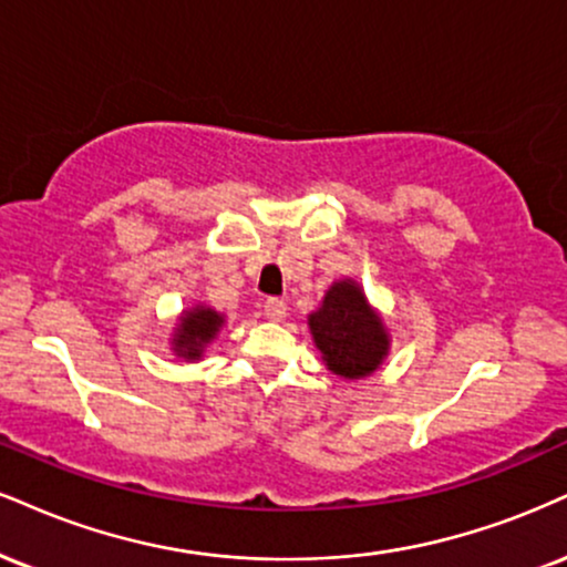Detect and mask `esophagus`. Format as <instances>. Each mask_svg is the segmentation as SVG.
Listing matches in <instances>:
<instances>
[{"instance_id":"obj_1","label":"esophagus","mask_w":567,"mask_h":567,"mask_svg":"<svg viewBox=\"0 0 567 567\" xmlns=\"http://www.w3.org/2000/svg\"><path fill=\"white\" fill-rule=\"evenodd\" d=\"M264 317L271 319V322H282L288 317V306H285V301H279V298H266Z\"/></svg>"}]
</instances>
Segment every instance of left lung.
<instances>
[{
	"label": "left lung",
	"mask_w": 567,
	"mask_h": 567,
	"mask_svg": "<svg viewBox=\"0 0 567 567\" xmlns=\"http://www.w3.org/2000/svg\"><path fill=\"white\" fill-rule=\"evenodd\" d=\"M309 330L327 370L346 380L367 378L391 349L385 322L353 279H340L309 313Z\"/></svg>",
	"instance_id": "obj_1"
}]
</instances>
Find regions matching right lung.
<instances>
[{
  "instance_id": "1",
  "label": "right lung",
  "mask_w": 567,
  "mask_h": 567,
  "mask_svg": "<svg viewBox=\"0 0 567 567\" xmlns=\"http://www.w3.org/2000/svg\"><path fill=\"white\" fill-rule=\"evenodd\" d=\"M224 317L208 306H193L182 313L179 324L174 327L172 351L184 361H195L203 357L206 346L218 336L221 330Z\"/></svg>"
}]
</instances>
